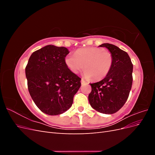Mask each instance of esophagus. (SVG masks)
I'll return each instance as SVG.
<instances>
[{
    "label": "esophagus",
    "instance_id": "obj_1",
    "mask_svg": "<svg viewBox=\"0 0 155 155\" xmlns=\"http://www.w3.org/2000/svg\"><path fill=\"white\" fill-rule=\"evenodd\" d=\"M81 84H85V83H87V82L84 80L83 79H81Z\"/></svg>",
    "mask_w": 155,
    "mask_h": 155
}]
</instances>
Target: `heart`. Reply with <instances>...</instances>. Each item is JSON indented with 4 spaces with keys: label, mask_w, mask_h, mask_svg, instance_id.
I'll return each instance as SVG.
<instances>
[{
    "label": "heart",
    "mask_w": 155,
    "mask_h": 155,
    "mask_svg": "<svg viewBox=\"0 0 155 155\" xmlns=\"http://www.w3.org/2000/svg\"><path fill=\"white\" fill-rule=\"evenodd\" d=\"M113 61V55L110 51L97 47L79 49L74 55H68L65 59L67 66L72 72L77 74L84 68V76L95 81L107 76Z\"/></svg>",
    "instance_id": "1"
}]
</instances>
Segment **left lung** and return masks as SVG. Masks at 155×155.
<instances>
[{"instance_id":"obj_1","label":"left lung","mask_w":155,"mask_h":155,"mask_svg":"<svg viewBox=\"0 0 155 155\" xmlns=\"http://www.w3.org/2000/svg\"><path fill=\"white\" fill-rule=\"evenodd\" d=\"M113 55L112 68L102 80L90 83L92 91L88 95L91 107L104 114L118 112L125 104L133 84V64L126 51L114 45L104 43Z\"/></svg>"}]
</instances>
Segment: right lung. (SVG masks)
<instances>
[{
  "label": "right lung",
  "instance_id": "right-lung-1",
  "mask_svg": "<svg viewBox=\"0 0 155 155\" xmlns=\"http://www.w3.org/2000/svg\"><path fill=\"white\" fill-rule=\"evenodd\" d=\"M68 49L47 45L33 52L25 68L28 88L37 107L48 115H58L71 107L81 87V78L65 63Z\"/></svg>",
  "mask_w": 155,
  "mask_h": 155
}]
</instances>
